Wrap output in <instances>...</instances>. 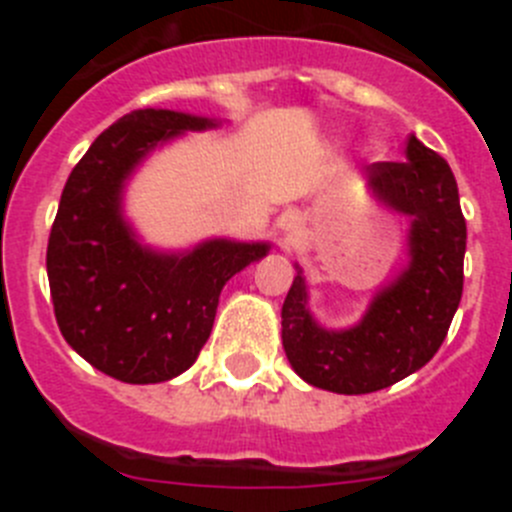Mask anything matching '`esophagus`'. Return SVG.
Masks as SVG:
<instances>
[{"instance_id": "esophagus-1", "label": "esophagus", "mask_w": 512, "mask_h": 512, "mask_svg": "<svg viewBox=\"0 0 512 512\" xmlns=\"http://www.w3.org/2000/svg\"><path fill=\"white\" fill-rule=\"evenodd\" d=\"M297 228H300V217L287 215V220H284V230H287V233H297Z\"/></svg>"}]
</instances>
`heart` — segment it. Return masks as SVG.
<instances>
[{"mask_svg":"<svg viewBox=\"0 0 512 512\" xmlns=\"http://www.w3.org/2000/svg\"><path fill=\"white\" fill-rule=\"evenodd\" d=\"M382 151H384L382 143H372V146H369V156H382Z\"/></svg>","mask_w":512,"mask_h":512,"instance_id":"1","label":"heart"}]
</instances>
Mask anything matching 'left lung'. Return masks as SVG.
I'll return each mask as SVG.
<instances>
[{
  "label": "left lung",
  "instance_id": "1",
  "mask_svg": "<svg viewBox=\"0 0 512 512\" xmlns=\"http://www.w3.org/2000/svg\"><path fill=\"white\" fill-rule=\"evenodd\" d=\"M405 158L364 169L369 192L410 220V261L354 328L318 325L297 266L282 305V343L292 369L312 387L338 395L384 390L428 364L449 333L464 289L467 220L449 164L415 135Z\"/></svg>",
  "mask_w": 512,
  "mask_h": 512
}]
</instances>
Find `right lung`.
Segmentation results:
<instances>
[{
  "instance_id": "1",
  "label": "right lung",
  "mask_w": 512,
  "mask_h": 512,
  "mask_svg": "<svg viewBox=\"0 0 512 512\" xmlns=\"http://www.w3.org/2000/svg\"><path fill=\"white\" fill-rule=\"evenodd\" d=\"M215 125L174 110L130 112L94 140L63 187L45 256L58 328L81 359L120 382L187 372L225 282L271 248L212 238L192 251H153L122 215V189L153 148Z\"/></svg>"
}]
</instances>
